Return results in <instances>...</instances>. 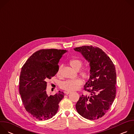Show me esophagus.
Returning <instances> with one entry per match:
<instances>
[{
  "label": "esophagus",
  "instance_id": "1",
  "mask_svg": "<svg viewBox=\"0 0 134 134\" xmlns=\"http://www.w3.org/2000/svg\"><path fill=\"white\" fill-rule=\"evenodd\" d=\"M70 93H71L70 91H66V92H65V93H66V94H67V95L69 94Z\"/></svg>",
  "mask_w": 134,
  "mask_h": 134
}]
</instances>
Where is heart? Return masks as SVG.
Listing matches in <instances>:
<instances>
[{"mask_svg":"<svg viewBox=\"0 0 134 134\" xmlns=\"http://www.w3.org/2000/svg\"><path fill=\"white\" fill-rule=\"evenodd\" d=\"M70 66L75 70L79 71L83 66V62L81 60L77 58H73L69 61ZM62 67L58 68L57 74L59 75L60 73ZM81 74L85 79H87L90 76V72L87 70H83L81 71ZM83 81L81 79H75L72 80H68L62 83L60 86L62 88L68 91H72L78 89L82 84Z\"/></svg>","mask_w":134,"mask_h":134,"instance_id":"1","label":"heart"}]
</instances>
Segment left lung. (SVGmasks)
<instances>
[{
  "mask_svg": "<svg viewBox=\"0 0 134 134\" xmlns=\"http://www.w3.org/2000/svg\"><path fill=\"white\" fill-rule=\"evenodd\" d=\"M90 63V79L84 85L89 95L82 94L76 109L83 117L95 120L103 117L116 97V71L112 60L101 49L85 46L74 49Z\"/></svg>",
  "mask_w": 134,
  "mask_h": 134,
  "instance_id": "8db88e82",
  "label": "left lung"
}]
</instances>
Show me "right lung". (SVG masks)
<instances>
[{"label": "right lung", "mask_w": 134, "mask_h": 134, "mask_svg": "<svg viewBox=\"0 0 134 134\" xmlns=\"http://www.w3.org/2000/svg\"><path fill=\"white\" fill-rule=\"evenodd\" d=\"M67 51L42 49L34 52L23 66L20 77V94L26 110L35 118L46 120L58 111L64 93L47 94V82L58 71L60 59Z\"/></svg>", "instance_id": "right-lung-1"}]
</instances>
